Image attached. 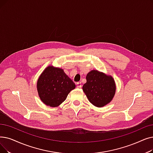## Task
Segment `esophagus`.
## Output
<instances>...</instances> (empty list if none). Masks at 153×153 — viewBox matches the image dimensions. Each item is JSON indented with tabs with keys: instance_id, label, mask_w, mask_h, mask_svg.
Segmentation results:
<instances>
[{
	"instance_id": "obj_1",
	"label": "esophagus",
	"mask_w": 153,
	"mask_h": 153,
	"mask_svg": "<svg viewBox=\"0 0 153 153\" xmlns=\"http://www.w3.org/2000/svg\"><path fill=\"white\" fill-rule=\"evenodd\" d=\"M76 85H77V87L78 88H81L82 87L81 82H76Z\"/></svg>"
}]
</instances>
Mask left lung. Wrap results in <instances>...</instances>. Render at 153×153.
<instances>
[{"mask_svg": "<svg viewBox=\"0 0 153 153\" xmlns=\"http://www.w3.org/2000/svg\"><path fill=\"white\" fill-rule=\"evenodd\" d=\"M86 80L82 90L91 104L101 108L111 101L116 92V84L111 76L93 70L86 76Z\"/></svg>", "mask_w": 153, "mask_h": 153, "instance_id": "obj_1", "label": "left lung"}]
</instances>
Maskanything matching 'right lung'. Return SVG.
<instances>
[{"label":"right lung","instance_id":"obj_1","mask_svg":"<svg viewBox=\"0 0 153 153\" xmlns=\"http://www.w3.org/2000/svg\"><path fill=\"white\" fill-rule=\"evenodd\" d=\"M76 85L60 68L49 66L40 76L37 84L41 101L51 107H57L64 102Z\"/></svg>","mask_w":153,"mask_h":153}]
</instances>
